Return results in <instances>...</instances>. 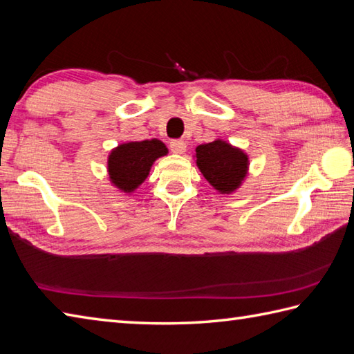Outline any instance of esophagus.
Masks as SVG:
<instances>
[{"mask_svg": "<svg viewBox=\"0 0 354 354\" xmlns=\"http://www.w3.org/2000/svg\"><path fill=\"white\" fill-rule=\"evenodd\" d=\"M170 149H171V152L174 153H184L185 151H187V145H185V142L184 140H171L170 142Z\"/></svg>", "mask_w": 354, "mask_h": 354, "instance_id": "esophagus-1", "label": "esophagus"}]
</instances>
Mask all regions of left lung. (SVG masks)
<instances>
[{
  "instance_id": "8db88e82",
  "label": "left lung",
  "mask_w": 354,
  "mask_h": 354,
  "mask_svg": "<svg viewBox=\"0 0 354 354\" xmlns=\"http://www.w3.org/2000/svg\"><path fill=\"white\" fill-rule=\"evenodd\" d=\"M197 167L220 193H232L248 174V155L223 140L196 147Z\"/></svg>"
}]
</instances>
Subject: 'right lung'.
Returning a JSON list of instances; mask_svg holds the SVG:
<instances>
[{
	"label": "right lung",
	"mask_w": 354,
	"mask_h": 354,
	"mask_svg": "<svg viewBox=\"0 0 354 354\" xmlns=\"http://www.w3.org/2000/svg\"><path fill=\"white\" fill-rule=\"evenodd\" d=\"M167 153V147L157 138L118 146L109 157L111 183L122 192L131 193L149 175L153 161Z\"/></svg>",
	"instance_id": "right-lung-1"
}]
</instances>
